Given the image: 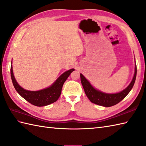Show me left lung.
Instances as JSON below:
<instances>
[{"mask_svg": "<svg viewBox=\"0 0 146 146\" xmlns=\"http://www.w3.org/2000/svg\"><path fill=\"white\" fill-rule=\"evenodd\" d=\"M136 74L137 66L136 64H135L134 77L131 83L122 91L114 94L105 93L100 91V90L94 88L82 74H80V76L84 92L90 102L96 104L97 105L104 107H111L117 104L127 96L134 86L135 78H136Z\"/></svg>", "mask_w": 146, "mask_h": 146, "instance_id": "obj_1", "label": "left lung"}]
</instances>
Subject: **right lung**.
Instances as JSON below:
<instances>
[{
  "label": "right lung",
  "mask_w": 146,
  "mask_h": 146,
  "mask_svg": "<svg viewBox=\"0 0 146 146\" xmlns=\"http://www.w3.org/2000/svg\"><path fill=\"white\" fill-rule=\"evenodd\" d=\"M11 62L12 64V60ZM74 70H75L74 69H71L66 71L61 74L51 86L47 88L36 90V91L24 89L21 86H19L14 76L12 65L11 67V76L13 85L19 95L32 105L42 107L49 105L57 101L60 96L64 83Z\"/></svg>",
  "instance_id": "obj_1"
}]
</instances>
